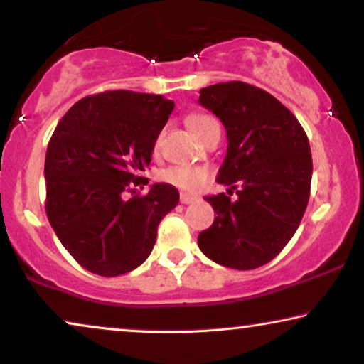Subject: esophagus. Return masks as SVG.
<instances>
[{"mask_svg": "<svg viewBox=\"0 0 364 364\" xmlns=\"http://www.w3.org/2000/svg\"><path fill=\"white\" fill-rule=\"evenodd\" d=\"M193 200H197V196H192V193H187V192H181L182 204H191Z\"/></svg>", "mask_w": 364, "mask_h": 364, "instance_id": "34e87169", "label": "esophagus"}]
</instances>
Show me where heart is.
<instances>
[{"label":"heart","instance_id":"heart-1","mask_svg":"<svg viewBox=\"0 0 364 364\" xmlns=\"http://www.w3.org/2000/svg\"><path fill=\"white\" fill-rule=\"evenodd\" d=\"M187 124L193 134L200 139L210 127L217 125V122L207 113H192L187 117ZM160 141H162V134H159L154 141L155 150H159ZM157 178L160 182L181 188V191H193L209 178V171L205 167H197V165H171V167L162 168L157 173Z\"/></svg>","mask_w":364,"mask_h":364}]
</instances>
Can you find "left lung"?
<instances>
[{
	"mask_svg": "<svg viewBox=\"0 0 364 364\" xmlns=\"http://www.w3.org/2000/svg\"><path fill=\"white\" fill-rule=\"evenodd\" d=\"M199 103L219 117L229 147L207 196L215 219L197 237L220 266L249 271L272 261L299 228L309 200L313 159L308 135L291 110L266 90L244 82L200 90ZM238 196L230 200L232 191Z\"/></svg>",
	"mask_w": 364,
	"mask_h": 364,
	"instance_id": "1",
	"label": "left lung"
}]
</instances>
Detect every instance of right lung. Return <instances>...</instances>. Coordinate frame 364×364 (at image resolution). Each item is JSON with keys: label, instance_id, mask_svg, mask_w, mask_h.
I'll return each instance as SVG.
<instances>
[{"label": "right lung", "instance_id": "add662e5", "mask_svg": "<svg viewBox=\"0 0 364 364\" xmlns=\"http://www.w3.org/2000/svg\"><path fill=\"white\" fill-rule=\"evenodd\" d=\"M176 103L112 90L78 100L58 122L45 159L48 220L80 266L103 277L134 271L152 252L157 228L178 204L168 183L141 173ZM127 193L134 196L125 200Z\"/></svg>", "mask_w": 364, "mask_h": 364}]
</instances>
